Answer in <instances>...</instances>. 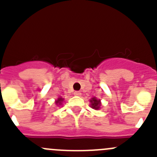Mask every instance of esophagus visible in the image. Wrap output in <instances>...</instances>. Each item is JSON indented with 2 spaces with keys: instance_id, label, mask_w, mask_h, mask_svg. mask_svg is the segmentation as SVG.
I'll use <instances>...</instances> for the list:
<instances>
[{
  "instance_id": "1",
  "label": "esophagus",
  "mask_w": 157,
  "mask_h": 157,
  "mask_svg": "<svg viewBox=\"0 0 157 157\" xmlns=\"http://www.w3.org/2000/svg\"><path fill=\"white\" fill-rule=\"evenodd\" d=\"M74 95H77V96H80V95H82V93L81 92H79V91H76V92H74Z\"/></svg>"
}]
</instances>
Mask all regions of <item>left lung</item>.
Instances as JSON below:
<instances>
[{"label":"left lung","mask_w":157,"mask_h":157,"mask_svg":"<svg viewBox=\"0 0 157 157\" xmlns=\"http://www.w3.org/2000/svg\"><path fill=\"white\" fill-rule=\"evenodd\" d=\"M90 106L92 107V109H100V105H101V101H100V99H97L95 97H94V98H92L90 99Z\"/></svg>","instance_id":"obj_1"}]
</instances>
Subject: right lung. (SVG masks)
<instances>
[{"label":"right lung","instance_id":"right-lung-1","mask_svg":"<svg viewBox=\"0 0 157 157\" xmlns=\"http://www.w3.org/2000/svg\"><path fill=\"white\" fill-rule=\"evenodd\" d=\"M63 101H64V98H62V97H59V98L55 101V103H56V105H61Z\"/></svg>","mask_w":157,"mask_h":157}]
</instances>
